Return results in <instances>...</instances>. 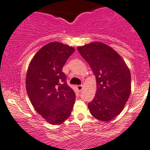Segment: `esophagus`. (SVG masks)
<instances>
[{
	"mask_svg": "<svg viewBox=\"0 0 150 150\" xmlns=\"http://www.w3.org/2000/svg\"><path fill=\"white\" fill-rule=\"evenodd\" d=\"M83 86L82 85H80V86H77V89L79 91H81L83 90Z\"/></svg>",
	"mask_w": 150,
	"mask_h": 150,
	"instance_id": "esophagus-1",
	"label": "esophagus"
}]
</instances>
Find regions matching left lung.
<instances>
[{
    "label": "left lung",
    "mask_w": 150,
    "mask_h": 150,
    "mask_svg": "<svg viewBox=\"0 0 150 150\" xmlns=\"http://www.w3.org/2000/svg\"><path fill=\"white\" fill-rule=\"evenodd\" d=\"M96 75V92L88 103L91 115L110 121L121 113L131 93V73L122 57L112 47L100 42L78 47Z\"/></svg>",
    "instance_id": "8db88e82"
}]
</instances>
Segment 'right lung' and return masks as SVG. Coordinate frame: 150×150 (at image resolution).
<instances>
[{"mask_svg": "<svg viewBox=\"0 0 150 150\" xmlns=\"http://www.w3.org/2000/svg\"><path fill=\"white\" fill-rule=\"evenodd\" d=\"M75 49L58 42L42 47L28 67L26 89L34 109L50 124L58 125L70 116L75 100L66 83L62 67Z\"/></svg>", "mask_w": 150, "mask_h": 150, "instance_id": "add662e5", "label": "right lung"}]
</instances>
